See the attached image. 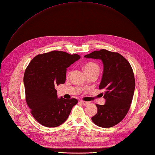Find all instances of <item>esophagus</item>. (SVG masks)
I'll return each instance as SVG.
<instances>
[{
  "label": "esophagus",
  "instance_id": "1",
  "mask_svg": "<svg viewBox=\"0 0 155 155\" xmlns=\"http://www.w3.org/2000/svg\"><path fill=\"white\" fill-rule=\"evenodd\" d=\"M80 103H81L82 104H84V105H85V106H87V105H89V102H87V101H80Z\"/></svg>",
  "mask_w": 155,
  "mask_h": 155
}]
</instances>
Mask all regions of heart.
Segmentation results:
<instances>
[{"instance_id":"heart-1","label":"heart","mask_w":155,"mask_h":155,"mask_svg":"<svg viewBox=\"0 0 155 155\" xmlns=\"http://www.w3.org/2000/svg\"><path fill=\"white\" fill-rule=\"evenodd\" d=\"M84 70L86 73H88L90 71H99V66H97V64H96V63H92V62H89L86 63L84 66ZM71 71H69L68 73V76H70L71 75Z\"/></svg>"}]
</instances>
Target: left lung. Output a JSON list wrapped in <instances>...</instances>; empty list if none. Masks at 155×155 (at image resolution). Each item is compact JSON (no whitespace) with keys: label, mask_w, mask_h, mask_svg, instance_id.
Segmentation results:
<instances>
[{"label":"left lung","mask_w":155,"mask_h":155,"mask_svg":"<svg viewBox=\"0 0 155 155\" xmlns=\"http://www.w3.org/2000/svg\"><path fill=\"white\" fill-rule=\"evenodd\" d=\"M84 57L100 59L103 64L99 89L104 91L102 94L105 104H96L97 112L92 121L103 128L115 126L124 118L130 107L136 86L132 67L119 53L105 49L95 51Z\"/></svg>","instance_id":"left-lung-1"}]
</instances>
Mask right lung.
<instances>
[{
	"label": "right lung",
	"mask_w": 155,
	"mask_h": 155,
	"mask_svg": "<svg viewBox=\"0 0 155 155\" xmlns=\"http://www.w3.org/2000/svg\"><path fill=\"white\" fill-rule=\"evenodd\" d=\"M80 58L78 54L53 51L33 58L24 74L26 101L38 123L56 127L69 117L76 99L58 97L55 87L66 81V68Z\"/></svg>",
	"instance_id": "obj_1"
}]
</instances>
